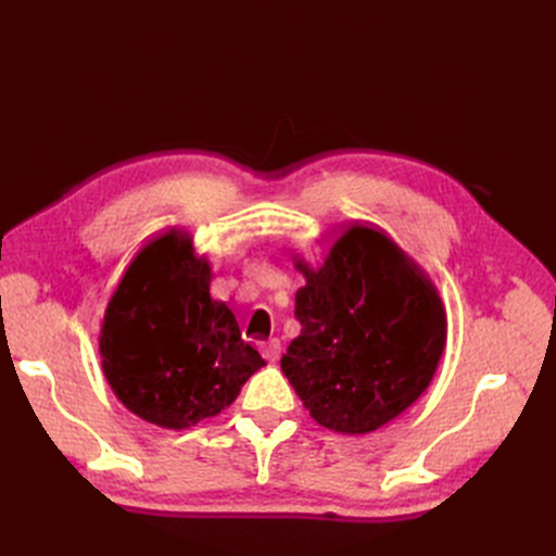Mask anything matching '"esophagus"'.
<instances>
[{"instance_id": "obj_1", "label": "esophagus", "mask_w": 556, "mask_h": 556, "mask_svg": "<svg viewBox=\"0 0 556 556\" xmlns=\"http://www.w3.org/2000/svg\"><path fill=\"white\" fill-rule=\"evenodd\" d=\"M262 352L268 362H278L280 352H282V343L278 339H268L266 343H262Z\"/></svg>"}]
</instances>
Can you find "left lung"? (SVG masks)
<instances>
[{"label": "left lung", "mask_w": 556, "mask_h": 556, "mask_svg": "<svg viewBox=\"0 0 556 556\" xmlns=\"http://www.w3.org/2000/svg\"><path fill=\"white\" fill-rule=\"evenodd\" d=\"M294 299L301 333L282 374L325 429L362 435L406 413L427 392L447 343L439 290L376 225H350Z\"/></svg>", "instance_id": "1"}]
</instances>
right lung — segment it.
<instances>
[{"label": "right lung", "instance_id": "obj_1", "mask_svg": "<svg viewBox=\"0 0 556 556\" xmlns=\"http://www.w3.org/2000/svg\"><path fill=\"white\" fill-rule=\"evenodd\" d=\"M208 257L169 229L129 262L99 331L102 371L127 410L164 429L223 413L266 362L211 296Z\"/></svg>", "mask_w": 556, "mask_h": 556}]
</instances>
